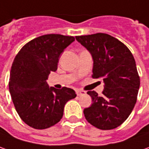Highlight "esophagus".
<instances>
[{"label":"esophagus","mask_w":149,"mask_h":149,"mask_svg":"<svg viewBox=\"0 0 149 149\" xmlns=\"http://www.w3.org/2000/svg\"><path fill=\"white\" fill-rule=\"evenodd\" d=\"M76 92H77V95H83L86 94V91H84L82 90H77L76 91Z\"/></svg>","instance_id":"34e87169"}]
</instances>
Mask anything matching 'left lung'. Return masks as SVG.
Wrapping results in <instances>:
<instances>
[{"instance_id":"1","label":"left lung","mask_w":149,"mask_h":149,"mask_svg":"<svg viewBox=\"0 0 149 149\" xmlns=\"http://www.w3.org/2000/svg\"><path fill=\"white\" fill-rule=\"evenodd\" d=\"M76 39L92 56L91 77L105 83L100 96L95 91H87L92 105L83 110L85 118L97 129H116L127 120L137 101L140 79L134 56L126 45L107 33L76 36Z\"/></svg>"}]
</instances>
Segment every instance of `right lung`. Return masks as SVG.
<instances>
[{
	"label": "right lung",
	"instance_id": "right-lung-1",
	"mask_svg": "<svg viewBox=\"0 0 149 149\" xmlns=\"http://www.w3.org/2000/svg\"><path fill=\"white\" fill-rule=\"evenodd\" d=\"M75 40L72 36L45 34L24 45L14 59L9 90L20 119L36 130L56 125L65 104L77 95L74 90L49 87L46 80L58 69L59 56Z\"/></svg>",
	"mask_w": 149,
	"mask_h": 149
}]
</instances>
